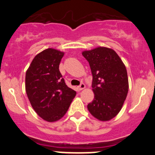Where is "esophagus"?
<instances>
[{
	"mask_svg": "<svg viewBox=\"0 0 155 155\" xmlns=\"http://www.w3.org/2000/svg\"><path fill=\"white\" fill-rule=\"evenodd\" d=\"M84 88H85V84L84 83H81V84H80L79 86L78 87V90H82Z\"/></svg>",
	"mask_w": 155,
	"mask_h": 155,
	"instance_id": "esophagus-1",
	"label": "esophagus"
}]
</instances>
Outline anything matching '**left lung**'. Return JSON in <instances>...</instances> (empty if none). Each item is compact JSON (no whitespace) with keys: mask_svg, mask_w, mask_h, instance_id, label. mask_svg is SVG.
<instances>
[{"mask_svg":"<svg viewBox=\"0 0 155 155\" xmlns=\"http://www.w3.org/2000/svg\"><path fill=\"white\" fill-rule=\"evenodd\" d=\"M92 74L94 100L87 105L90 114L101 121L116 117L128 92V78L123 62L116 51L107 47L84 51Z\"/></svg>","mask_w":155,"mask_h":155,"instance_id":"left-lung-1","label":"left lung"}]
</instances>
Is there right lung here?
Returning <instances> with one entry per match:
<instances>
[{
	"label": "right lung",
	"mask_w": 155,
	"mask_h": 155,
	"mask_svg": "<svg viewBox=\"0 0 155 155\" xmlns=\"http://www.w3.org/2000/svg\"><path fill=\"white\" fill-rule=\"evenodd\" d=\"M64 52L49 49L33 58L26 71L25 90L32 107L47 122L65 114L76 92L65 84L59 70Z\"/></svg>",
	"instance_id": "right-lung-1"
}]
</instances>
